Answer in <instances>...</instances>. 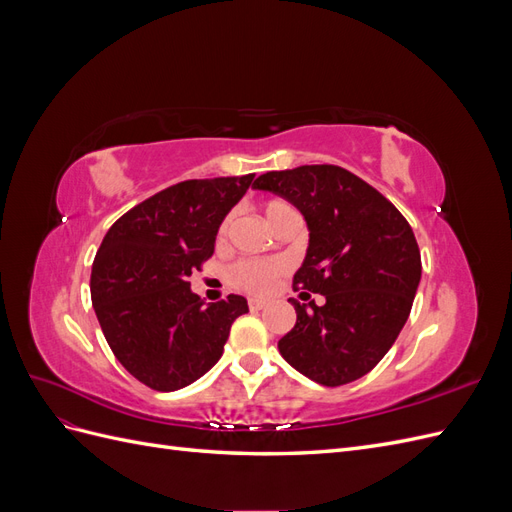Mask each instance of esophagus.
<instances>
[{"label": "esophagus", "instance_id": "obj_1", "mask_svg": "<svg viewBox=\"0 0 512 512\" xmlns=\"http://www.w3.org/2000/svg\"><path fill=\"white\" fill-rule=\"evenodd\" d=\"M247 305H250V309H262L267 305V301H262V299H250L247 301Z\"/></svg>", "mask_w": 512, "mask_h": 512}]
</instances>
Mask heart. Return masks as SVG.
<instances>
[{"label":"heart","instance_id":"b5f03b06","mask_svg":"<svg viewBox=\"0 0 512 512\" xmlns=\"http://www.w3.org/2000/svg\"><path fill=\"white\" fill-rule=\"evenodd\" d=\"M292 205H288L286 200L280 198H273L267 200L265 205H262V213H265V220L269 222V226H273L277 220L284 218L286 213H292ZM226 222L220 228V239L226 235ZM286 271V262L280 258H243L235 265L230 267L228 271V280L230 284L245 290V292H252V294H267L273 290L277 277Z\"/></svg>","mask_w":512,"mask_h":512}]
</instances>
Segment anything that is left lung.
Masks as SVG:
<instances>
[{
  "label": "left lung",
  "instance_id": "obj_1",
  "mask_svg": "<svg viewBox=\"0 0 512 512\" xmlns=\"http://www.w3.org/2000/svg\"><path fill=\"white\" fill-rule=\"evenodd\" d=\"M252 188L282 196L301 211L309 245L294 290L324 297L322 305L288 299L297 324L277 348L318 384L363 378L395 344L421 282V252L410 224L342 166L271 170ZM309 292L301 297L309 299Z\"/></svg>",
  "mask_w": 512,
  "mask_h": 512
}]
</instances>
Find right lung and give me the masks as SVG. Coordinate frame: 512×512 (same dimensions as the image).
<instances>
[{
    "label": "right lung",
    "mask_w": 512,
    "mask_h": 512,
    "mask_svg": "<svg viewBox=\"0 0 512 512\" xmlns=\"http://www.w3.org/2000/svg\"><path fill=\"white\" fill-rule=\"evenodd\" d=\"M254 175L190 179L143 200L108 228L91 267V303L117 361L162 393L183 389L220 361L247 301H200L190 275Z\"/></svg>",
    "instance_id": "right-lung-1"
}]
</instances>
